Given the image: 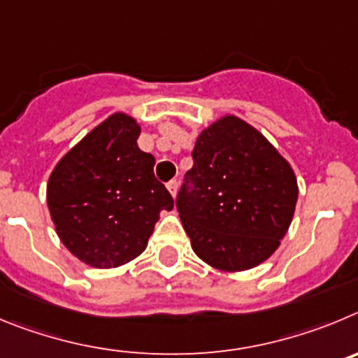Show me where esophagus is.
Wrapping results in <instances>:
<instances>
[{
    "mask_svg": "<svg viewBox=\"0 0 358 358\" xmlns=\"http://www.w3.org/2000/svg\"><path fill=\"white\" fill-rule=\"evenodd\" d=\"M167 191L171 192V196L175 198L176 191H178V182L176 180H171V182H167Z\"/></svg>",
    "mask_w": 358,
    "mask_h": 358,
    "instance_id": "esophagus-1",
    "label": "esophagus"
}]
</instances>
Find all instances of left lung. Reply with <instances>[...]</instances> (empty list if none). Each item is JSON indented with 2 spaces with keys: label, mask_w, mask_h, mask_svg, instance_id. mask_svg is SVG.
Here are the masks:
<instances>
[{
  "label": "left lung",
  "mask_w": 358,
  "mask_h": 358,
  "mask_svg": "<svg viewBox=\"0 0 358 358\" xmlns=\"http://www.w3.org/2000/svg\"><path fill=\"white\" fill-rule=\"evenodd\" d=\"M192 160L176 208L196 255L221 271H244L269 259L298 199L287 160L235 115L201 131Z\"/></svg>",
  "instance_id": "8db88e82"
}]
</instances>
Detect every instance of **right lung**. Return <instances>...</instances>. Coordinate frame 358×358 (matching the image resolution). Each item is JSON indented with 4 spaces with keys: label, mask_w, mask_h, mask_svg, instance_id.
<instances>
[{
    "label": "right lung",
    "mask_w": 358,
    "mask_h": 358,
    "mask_svg": "<svg viewBox=\"0 0 358 358\" xmlns=\"http://www.w3.org/2000/svg\"><path fill=\"white\" fill-rule=\"evenodd\" d=\"M141 127L114 114L55 166L48 208L64 246L99 269L130 262L146 250L160 210L173 198L155 178V157L137 146Z\"/></svg>",
    "instance_id": "1"
}]
</instances>
